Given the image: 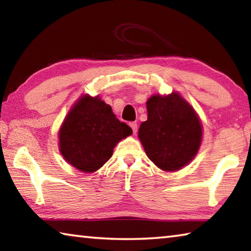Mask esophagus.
I'll return each mask as SVG.
<instances>
[{
  "label": "esophagus",
  "mask_w": 251,
  "mask_h": 251,
  "mask_svg": "<svg viewBox=\"0 0 251 251\" xmlns=\"http://www.w3.org/2000/svg\"><path fill=\"white\" fill-rule=\"evenodd\" d=\"M129 126H130V128L133 129V133L134 134L137 133V123H136V122H130L129 123Z\"/></svg>",
  "instance_id": "esophagus-1"
}]
</instances>
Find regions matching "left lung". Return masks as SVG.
I'll list each match as a JSON object with an SVG mask.
<instances>
[{
  "label": "left lung",
  "mask_w": 251,
  "mask_h": 251,
  "mask_svg": "<svg viewBox=\"0 0 251 251\" xmlns=\"http://www.w3.org/2000/svg\"><path fill=\"white\" fill-rule=\"evenodd\" d=\"M147 121L138 137L152 163L166 172L178 171L197 154L201 125L194 108L179 94L154 95L147 100Z\"/></svg>",
  "instance_id": "left-lung-1"
}]
</instances>
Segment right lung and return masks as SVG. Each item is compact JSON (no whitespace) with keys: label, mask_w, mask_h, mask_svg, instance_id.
<instances>
[{"label":"right lung","mask_w":251,"mask_h":251,"mask_svg":"<svg viewBox=\"0 0 251 251\" xmlns=\"http://www.w3.org/2000/svg\"><path fill=\"white\" fill-rule=\"evenodd\" d=\"M133 131L120 122L99 96H83L70 110L59 129V151L84 173L100 169L113 155L116 144Z\"/></svg>","instance_id":"add662e5"}]
</instances>
